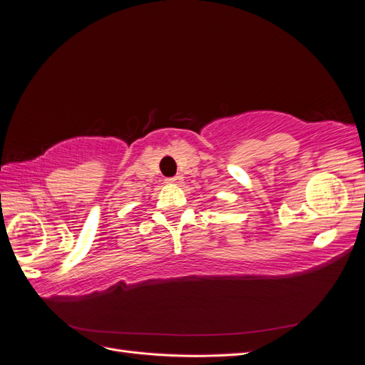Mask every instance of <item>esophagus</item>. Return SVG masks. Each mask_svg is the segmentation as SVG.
<instances>
[{
  "label": "esophagus",
  "instance_id": "1",
  "mask_svg": "<svg viewBox=\"0 0 365 365\" xmlns=\"http://www.w3.org/2000/svg\"><path fill=\"white\" fill-rule=\"evenodd\" d=\"M165 182L178 185V184H181V182H182V175H175V176H172V178H168V180H165Z\"/></svg>",
  "mask_w": 365,
  "mask_h": 365
}]
</instances>
